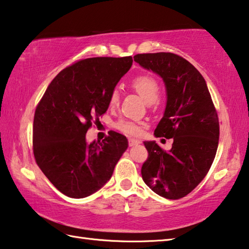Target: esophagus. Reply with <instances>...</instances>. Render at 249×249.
I'll list each match as a JSON object with an SVG mask.
<instances>
[{
  "label": "esophagus",
  "mask_w": 249,
  "mask_h": 249,
  "mask_svg": "<svg viewBox=\"0 0 249 249\" xmlns=\"http://www.w3.org/2000/svg\"><path fill=\"white\" fill-rule=\"evenodd\" d=\"M141 142H141V140H135V138H129V140H128V145H129L130 147L140 145Z\"/></svg>",
  "instance_id": "1"
}]
</instances>
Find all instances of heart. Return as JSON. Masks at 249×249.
Wrapping results in <instances>:
<instances>
[{"label":"heart","mask_w":249,"mask_h":249,"mask_svg":"<svg viewBox=\"0 0 249 249\" xmlns=\"http://www.w3.org/2000/svg\"><path fill=\"white\" fill-rule=\"evenodd\" d=\"M132 89L137 94L142 96V99L147 104H154L158 101L160 94V87L157 80L148 74H142L135 78L132 81ZM120 103V92L117 90H113L109 94L108 105L109 107H116ZM116 128L120 132L124 133L129 136H138L141 134V126L135 123V122L128 120H120L115 124Z\"/></svg>","instance_id":"heart-1"}]
</instances>
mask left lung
I'll return each instance as SVG.
<instances>
[{"label":"left lung","instance_id":"8db88e82","mask_svg":"<svg viewBox=\"0 0 249 249\" xmlns=\"http://www.w3.org/2000/svg\"><path fill=\"white\" fill-rule=\"evenodd\" d=\"M134 60L161 77L167 104L156 137L172 138L169 151L145 142L148 158L142 167L144 182L158 196L177 200L189 195L215 158L220 125L202 74L184 58L171 53H138Z\"/></svg>","mask_w":249,"mask_h":249}]
</instances>
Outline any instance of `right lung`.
Listing matches in <instances>:
<instances>
[{"label": "right lung", "mask_w": 249, "mask_h": 249, "mask_svg": "<svg viewBox=\"0 0 249 249\" xmlns=\"http://www.w3.org/2000/svg\"><path fill=\"white\" fill-rule=\"evenodd\" d=\"M132 64L130 56L79 60L56 75L37 105L34 156L65 196L82 199L100 190L127 149L126 137L113 130L102 142L90 144L86 134L107 111L109 94Z\"/></svg>", "instance_id": "obj_1"}]
</instances>
